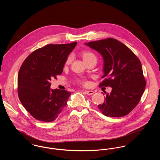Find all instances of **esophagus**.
I'll list each match as a JSON object with an SVG mask.
<instances>
[{"mask_svg": "<svg viewBox=\"0 0 160 160\" xmlns=\"http://www.w3.org/2000/svg\"><path fill=\"white\" fill-rule=\"evenodd\" d=\"M85 93H86L87 95H93L95 92L93 91H86Z\"/></svg>", "mask_w": 160, "mask_h": 160, "instance_id": "34e87169", "label": "esophagus"}]
</instances>
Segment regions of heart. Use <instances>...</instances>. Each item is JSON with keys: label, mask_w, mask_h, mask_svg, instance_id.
I'll return each instance as SVG.
<instances>
[{"label": "heart", "mask_w": 160, "mask_h": 160, "mask_svg": "<svg viewBox=\"0 0 160 160\" xmlns=\"http://www.w3.org/2000/svg\"><path fill=\"white\" fill-rule=\"evenodd\" d=\"M81 55L83 58V59L85 62H87L88 61H90L92 59H97V58H96V56L95 55V54L93 53V52H92L91 51H89V50H85L83 51ZM72 61V58L71 56H68L67 59V61H66V64L68 65ZM78 82L82 84H86L87 83L83 79H80L78 80Z\"/></svg>", "instance_id": "obj_1"}]
</instances>
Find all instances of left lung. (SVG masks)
Here are the masks:
<instances>
[{
    "label": "left lung",
    "instance_id": "1",
    "mask_svg": "<svg viewBox=\"0 0 160 160\" xmlns=\"http://www.w3.org/2000/svg\"><path fill=\"white\" fill-rule=\"evenodd\" d=\"M85 44L103 58L104 74L102 78L104 79L99 86L112 88L104 103L98 105L99 110L110 117L128 114L138 104L146 83L139 59L128 47L114 38Z\"/></svg>",
    "mask_w": 160,
    "mask_h": 160
}]
</instances>
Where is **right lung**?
<instances>
[{
	"instance_id": "1",
	"label": "right lung",
	"mask_w": 160,
	"mask_h": 160,
	"mask_svg": "<svg viewBox=\"0 0 160 160\" xmlns=\"http://www.w3.org/2000/svg\"><path fill=\"white\" fill-rule=\"evenodd\" d=\"M77 42L48 44L38 48L23 62L18 75V95L27 111L36 119L52 122L62 112L70 92L51 89L50 80L61 75L69 54Z\"/></svg>"
}]
</instances>
